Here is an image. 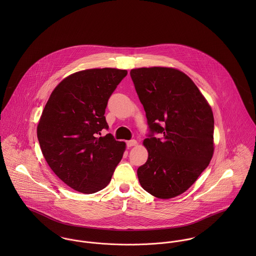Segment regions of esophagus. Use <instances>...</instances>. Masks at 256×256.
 Here are the masks:
<instances>
[{"instance_id": "obj_1", "label": "esophagus", "mask_w": 256, "mask_h": 256, "mask_svg": "<svg viewBox=\"0 0 256 256\" xmlns=\"http://www.w3.org/2000/svg\"><path fill=\"white\" fill-rule=\"evenodd\" d=\"M126 145H127L128 148L136 146V145H137V141H136V140H130V141H127V142H126Z\"/></svg>"}]
</instances>
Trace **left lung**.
<instances>
[{"label": "left lung", "mask_w": 256, "mask_h": 256, "mask_svg": "<svg viewBox=\"0 0 256 256\" xmlns=\"http://www.w3.org/2000/svg\"><path fill=\"white\" fill-rule=\"evenodd\" d=\"M146 112L148 160L138 170L141 186L154 197L185 192L209 166L214 152V116L193 80L174 68L130 72ZM154 134H160L156 138Z\"/></svg>", "instance_id": "1"}]
</instances>
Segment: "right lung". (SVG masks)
<instances>
[{"mask_svg":"<svg viewBox=\"0 0 256 256\" xmlns=\"http://www.w3.org/2000/svg\"><path fill=\"white\" fill-rule=\"evenodd\" d=\"M126 70L104 68L72 74L52 92L37 126L42 154L54 174L84 194L108 185L126 144L111 134L106 108Z\"/></svg>","mask_w":256,"mask_h":256,"instance_id":"obj_1","label":"right lung"}]
</instances>
